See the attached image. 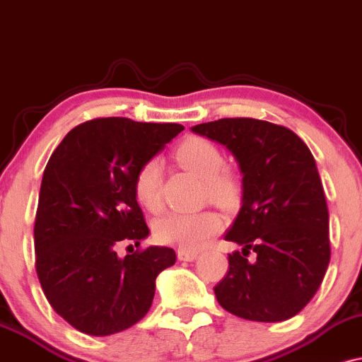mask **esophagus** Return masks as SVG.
<instances>
[{"label": "esophagus", "mask_w": 362, "mask_h": 362, "mask_svg": "<svg viewBox=\"0 0 362 362\" xmlns=\"http://www.w3.org/2000/svg\"><path fill=\"white\" fill-rule=\"evenodd\" d=\"M198 257V252H194V250H186V249H177V259L180 261H194V259Z\"/></svg>", "instance_id": "1"}]
</instances>
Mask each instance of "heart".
<instances>
[{
    "mask_svg": "<svg viewBox=\"0 0 362 362\" xmlns=\"http://www.w3.org/2000/svg\"><path fill=\"white\" fill-rule=\"evenodd\" d=\"M177 160L188 171L205 181L208 198L222 205H230L239 198L240 186L235 176L223 171L225 159L220 148L210 140L191 137L176 151ZM134 193L142 206L157 210L163 203V164L157 157L139 165L134 176ZM222 228V218L215 211L182 214L171 211L157 220L156 235L164 244L186 250H198Z\"/></svg>",
    "mask_w": 362,
    "mask_h": 362,
    "instance_id": "1",
    "label": "heart"
}]
</instances>
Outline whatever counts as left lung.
I'll return each mask as SVG.
<instances>
[{"mask_svg":"<svg viewBox=\"0 0 362 362\" xmlns=\"http://www.w3.org/2000/svg\"><path fill=\"white\" fill-rule=\"evenodd\" d=\"M222 144L242 173V206L225 240L228 271L214 288L220 307L254 322H283L307 307L330 262L329 210L315 159L295 132L256 118L194 125Z\"/></svg>","mask_w":362,"mask_h":362,"instance_id":"1","label":"left lung"}]
</instances>
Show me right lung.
<instances>
[{"instance_id":"obj_1","label":"right lung","mask_w":362,"mask_h":362,"mask_svg":"<svg viewBox=\"0 0 362 362\" xmlns=\"http://www.w3.org/2000/svg\"><path fill=\"white\" fill-rule=\"evenodd\" d=\"M185 127L95 118L74 127L50 156L35 216V269L57 315L79 332L112 335L146 317L156 278L176 252L140 245L148 227L134 193L139 165ZM132 247V245H129Z\"/></svg>"}]
</instances>
